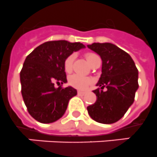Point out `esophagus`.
I'll return each instance as SVG.
<instances>
[{"mask_svg": "<svg viewBox=\"0 0 157 157\" xmlns=\"http://www.w3.org/2000/svg\"><path fill=\"white\" fill-rule=\"evenodd\" d=\"M77 93H78L79 95L83 96V95H84V94H85L86 92H84V91H77Z\"/></svg>", "mask_w": 157, "mask_h": 157, "instance_id": "esophagus-1", "label": "esophagus"}]
</instances>
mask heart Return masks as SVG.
Here are the masks:
<instances>
[{
  "label": "heart",
  "instance_id": "b5f03b06",
  "mask_svg": "<svg viewBox=\"0 0 157 157\" xmlns=\"http://www.w3.org/2000/svg\"><path fill=\"white\" fill-rule=\"evenodd\" d=\"M98 57V56L94 53H87L86 54V59L88 62L89 64H91L92 61ZM74 60V55H70V56L66 58L64 62V70L66 73H70L72 70V66ZM69 83L70 85L78 89H85L87 86L91 83V80L87 77L79 75V74H74L71 76L69 79Z\"/></svg>",
  "mask_w": 157,
  "mask_h": 157
}]
</instances>
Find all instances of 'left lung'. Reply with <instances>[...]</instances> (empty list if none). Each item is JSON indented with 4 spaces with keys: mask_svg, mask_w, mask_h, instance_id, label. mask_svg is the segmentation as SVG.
<instances>
[{
    "mask_svg": "<svg viewBox=\"0 0 157 157\" xmlns=\"http://www.w3.org/2000/svg\"><path fill=\"white\" fill-rule=\"evenodd\" d=\"M87 48L102 61L101 74L93 91L97 100L87 106L89 116L96 122L113 124L126 113L138 88V71L129 54L111 43H93ZM104 87L107 88L103 91Z\"/></svg>",
    "mask_w": 157,
    "mask_h": 157,
    "instance_id": "8db88e82",
    "label": "left lung"
}]
</instances>
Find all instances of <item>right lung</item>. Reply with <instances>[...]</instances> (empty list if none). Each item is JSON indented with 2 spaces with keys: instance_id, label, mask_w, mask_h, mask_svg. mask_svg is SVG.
Masks as SVG:
<instances>
[{
  "instance_id": "add662e5",
  "label": "right lung",
  "mask_w": 157,
  "mask_h": 157,
  "mask_svg": "<svg viewBox=\"0 0 157 157\" xmlns=\"http://www.w3.org/2000/svg\"><path fill=\"white\" fill-rule=\"evenodd\" d=\"M84 48L80 42L48 41L26 58L20 72L21 91L28 112L36 121L49 124L64 115L69 101L77 91L71 86L56 87L55 83L67 82L65 60L73 52Z\"/></svg>"
}]
</instances>
